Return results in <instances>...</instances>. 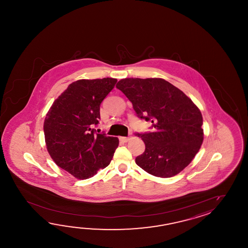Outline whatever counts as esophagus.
I'll use <instances>...</instances> for the list:
<instances>
[{"label": "esophagus", "instance_id": "esophagus-1", "mask_svg": "<svg viewBox=\"0 0 248 248\" xmlns=\"http://www.w3.org/2000/svg\"><path fill=\"white\" fill-rule=\"evenodd\" d=\"M131 138H132V137H121V138H120V140H121V141H122V142H128V141H130V140H131Z\"/></svg>", "mask_w": 248, "mask_h": 248}]
</instances>
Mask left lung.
<instances>
[{"label": "left lung", "mask_w": 248, "mask_h": 248, "mask_svg": "<svg viewBox=\"0 0 248 248\" xmlns=\"http://www.w3.org/2000/svg\"><path fill=\"white\" fill-rule=\"evenodd\" d=\"M117 89L133 105L137 117L152 122V131L137 133L145 151L136 163L149 174L167 178L185 169L203 142L200 109L183 91L163 79L126 78Z\"/></svg>", "instance_id": "left-lung-1"}]
</instances>
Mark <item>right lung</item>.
Masks as SVG:
<instances>
[{
    "label": "right lung",
    "mask_w": 248,
    "mask_h": 248,
    "mask_svg": "<svg viewBox=\"0 0 248 248\" xmlns=\"http://www.w3.org/2000/svg\"><path fill=\"white\" fill-rule=\"evenodd\" d=\"M113 78L79 79L53 103L44 121L47 152L59 168L87 179L106 168L118 145L117 137L96 133L101 103L116 84Z\"/></svg>",
    "instance_id": "right-lung-1"
}]
</instances>
